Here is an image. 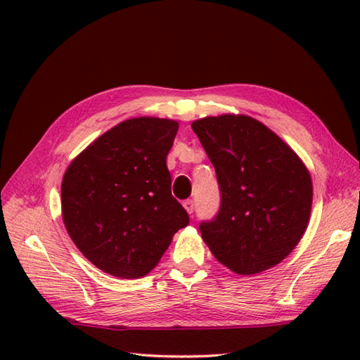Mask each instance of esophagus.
Returning a JSON list of instances; mask_svg holds the SVG:
<instances>
[{"label":"esophagus","instance_id":"1","mask_svg":"<svg viewBox=\"0 0 360 360\" xmlns=\"http://www.w3.org/2000/svg\"><path fill=\"white\" fill-rule=\"evenodd\" d=\"M184 209L190 213V215H192V213L195 212V201L193 200H187L184 202Z\"/></svg>","mask_w":360,"mask_h":360}]
</instances>
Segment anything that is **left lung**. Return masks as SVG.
Masks as SVG:
<instances>
[{"mask_svg":"<svg viewBox=\"0 0 360 360\" xmlns=\"http://www.w3.org/2000/svg\"><path fill=\"white\" fill-rule=\"evenodd\" d=\"M215 167L221 205L202 221L204 243L240 275L283 262L307 231L312 205L308 168L280 137L249 116L223 114L192 124Z\"/></svg>","mask_w":360,"mask_h":360,"instance_id":"obj_1","label":"left lung"}]
</instances>
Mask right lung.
Returning a JSON list of instances; mask_svg holds the SVG:
<instances>
[{
	"instance_id": "1",
	"label": "right lung",
	"mask_w": 360,
	"mask_h": 360,
	"mask_svg": "<svg viewBox=\"0 0 360 360\" xmlns=\"http://www.w3.org/2000/svg\"><path fill=\"white\" fill-rule=\"evenodd\" d=\"M178 122L128 119L88 145L66 168L62 215L75 246L98 269L141 278L188 224L172 196L167 155Z\"/></svg>"
}]
</instances>
